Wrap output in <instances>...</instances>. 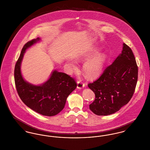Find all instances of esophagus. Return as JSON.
Here are the masks:
<instances>
[{"mask_svg":"<svg viewBox=\"0 0 150 150\" xmlns=\"http://www.w3.org/2000/svg\"><path fill=\"white\" fill-rule=\"evenodd\" d=\"M77 83H78V85H77L78 88H83L85 86V84L81 81H78Z\"/></svg>","mask_w":150,"mask_h":150,"instance_id":"esophagus-1","label":"esophagus"}]
</instances>
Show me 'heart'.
Masks as SVG:
<instances>
[{
    "label": "heart",
    "mask_w": 150,
    "mask_h": 150,
    "mask_svg": "<svg viewBox=\"0 0 150 150\" xmlns=\"http://www.w3.org/2000/svg\"><path fill=\"white\" fill-rule=\"evenodd\" d=\"M90 57L88 56L87 58ZM107 55L102 53L99 54L92 59L88 60L83 67L84 74L88 78H93L98 76L103 69L105 62L107 60ZM71 68L75 69L76 64L74 62L69 63Z\"/></svg>",
    "instance_id": "b5f03b06"
}]
</instances>
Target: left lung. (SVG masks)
<instances>
[{
  "label": "left lung",
  "mask_w": 150,
  "mask_h": 150,
  "mask_svg": "<svg viewBox=\"0 0 150 150\" xmlns=\"http://www.w3.org/2000/svg\"><path fill=\"white\" fill-rule=\"evenodd\" d=\"M138 75V67L132 51L123 43L122 54L98 79L88 84L95 95L90 109L97 115H108L119 111L132 98Z\"/></svg>",
  "instance_id": "obj_1"
}]
</instances>
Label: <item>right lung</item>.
Wrapping results in <instances>:
<instances>
[{
    "instance_id": "1",
    "label": "right lung",
    "mask_w": 150,
    "mask_h": 150,
    "mask_svg": "<svg viewBox=\"0 0 150 150\" xmlns=\"http://www.w3.org/2000/svg\"><path fill=\"white\" fill-rule=\"evenodd\" d=\"M39 40L33 39L23 46L15 66L14 79L18 93L24 103L44 116L56 115L64 107L67 98L77 87L75 79L63 72L54 71L50 79L41 86L32 85L23 79L21 64L25 50Z\"/></svg>"
}]
</instances>
